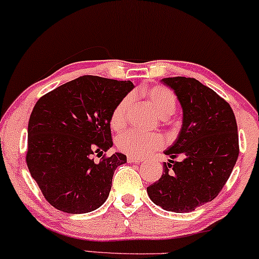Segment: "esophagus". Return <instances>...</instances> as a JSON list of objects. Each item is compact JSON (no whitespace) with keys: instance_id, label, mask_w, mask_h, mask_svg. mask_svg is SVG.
Instances as JSON below:
<instances>
[{"instance_id":"34e87169","label":"esophagus","mask_w":259,"mask_h":259,"mask_svg":"<svg viewBox=\"0 0 259 259\" xmlns=\"http://www.w3.org/2000/svg\"><path fill=\"white\" fill-rule=\"evenodd\" d=\"M127 162H134V163H140L143 161V159L141 158H137V156H132V155H127Z\"/></svg>"}]
</instances>
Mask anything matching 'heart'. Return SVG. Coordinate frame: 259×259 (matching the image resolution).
Here are the masks:
<instances>
[{
	"label": "heart",
	"mask_w": 259,
	"mask_h": 259,
	"mask_svg": "<svg viewBox=\"0 0 259 259\" xmlns=\"http://www.w3.org/2000/svg\"><path fill=\"white\" fill-rule=\"evenodd\" d=\"M146 96L154 111L162 118H166L175 112L176 97L172 91L162 86H154L147 91ZM132 103L133 96L127 94L114 106L110 116V126L113 130H120L125 125L127 112H129ZM163 145H165V140L159 134L146 135V134H140L133 130L123 133L116 139V147L119 152L127 155L137 156V158H142L154 150L161 149Z\"/></svg>",
	"instance_id": "b5f03b06"
}]
</instances>
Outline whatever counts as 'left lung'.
Here are the masks:
<instances>
[{
  "instance_id": "obj_1",
  "label": "left lung",
  "mask_w": 259,
  "mask_h": 259,
  "mask_svg": "<svg viewBox=\"0 0 259 259\" xmlns=\"http://www.w3.org/2000/svg\"><path fill=\"white\" fill-rule=\"evenodd\" d=\"M162 83L181 103L183 125L165 150L171 160L161 178L147 192L165 210L189 212L212 201L230 178L239 155L237 120L230 104L194 77H166Z\"/></svg>"
}]
</instances>
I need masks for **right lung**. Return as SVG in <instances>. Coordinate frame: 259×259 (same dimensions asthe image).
<instances>
[{"label": "right lung", "instance_id": "add662e5", "mask_svg": "<svg viewBox=\"0 0 259 259\" xmlns=\"http://www.w3.org/2000/svg\"><path fill=\"white\" fill-rule=\"evenodd\" d=\"M134 88L130 81L83 75L37 101L28 120L26 162L52 207L69 214L99 208L109 197L112 177L126 156L112 147L110 116ZM99 162L94 161L93 155Z\"/></svg>", "mask_w": 259, "mask_h": 259}]
</instances>
